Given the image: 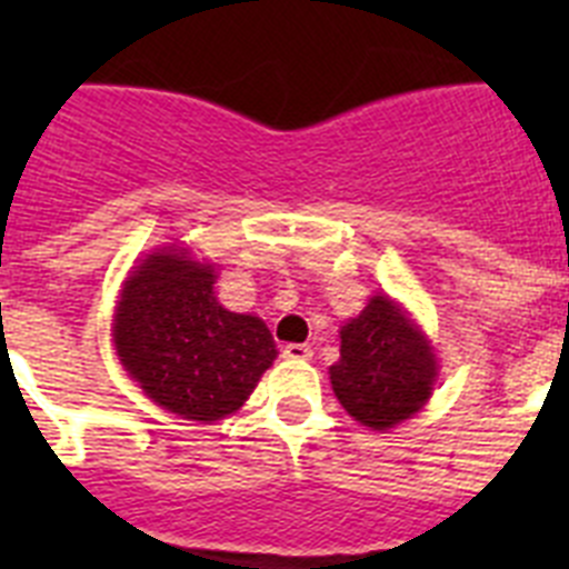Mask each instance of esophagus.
I'll use <instances>...</instances> for the list:
<instances>
[{
	"label": "esophagus",
	"mask_w": 569,
	"mask_h": 569,
	"mask_svg": "<svg viewBox=\"0 0 569 569\" xmlns=\"http://www.w3.org/2000/svg\"><path fill=\"white\" fill-rule=\"evenodd\" d=\"M281 356L290 361H308L313 356V350L308 345H284L281 347Z\"/></svg>",
	"instance_id": "34e87169"
}]
</instances>
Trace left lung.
I'll list each match as a JSON object with an SVG mask.
<instances>
[{"mask_svg": "<svg viewBox=\"0 0 569 569\" xmlns=\"http://www.w3.org/2000/svg\"><path fill=\"white\" fill-rule=\"evenodd\" d=\"M439 365L427 336L390 296H373L341 328L330 385L347 413L370 430L413 419L433 393Z\"/></svg>", "mask_w": 569, "mask_h": 569, "instance_id": "left-lung-1", "label": "left lung"}]
</instances>
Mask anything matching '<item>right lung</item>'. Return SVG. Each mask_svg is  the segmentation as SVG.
<instances>
[{
    "instance_id": "obj_1",
    "label": "right lung",
    "mask_w": 569,
    "mask_h": 569,
    "mask_svg": "<svg viewBox=\"0 0 569 569\" xmlns=\"http://www.w3.org/2000/svg\"><path fill=\"white\" fill-rule=\"evenodd\" d=\"M213 284V264L164 248L130 270L113 316L130 379L168 413L204 425L236 413L276 359L268 325L224 310Z\"/></svg>"
}]
</instances>
